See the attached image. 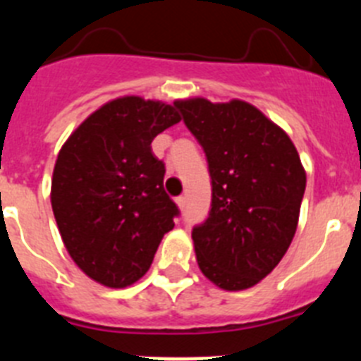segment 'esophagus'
Segmentation results:
<instances>
[{
	"mask_svg": "<svg viewBox=\"0 0 361 361\" xmlns=\"http://www.w3.org/2000/svg\"><path fill=\"white\" fill-rule=\"evenodd\" d=\"M175 202L178 204V208H186V197L184 195L177 197V199H175Z\"/></svg>",
	"mask_w": 361,
	"mask_h": 361,
	"instance_id": "34e87169",
	"label": "esophagus"
}]
</instances>
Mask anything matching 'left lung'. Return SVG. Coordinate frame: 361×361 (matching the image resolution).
Wrapping results in <instances>:
<instances>
[{
    "instance_id": "8db88e82",
    "label": "left lung",
    "mask_w": 361,
    "mask_h": 361,
    "mask_svg": "<svg viewBox=\"0 0 361 361\" xmlns=\"http://www.w3.org/2000/svg\"><path fill=\"white\" fill-rule=\"evenodd\" d=\"M208 161L212 206L191 231L200 271L219 288L258 283L288 251L305 171L288 133L244 101H177Z\"/></svg>"
}]
</instances>
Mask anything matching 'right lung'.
<instances>
[{
  "label": "right lung",
  "mask_w": 361,
  "mask_h": 361,
  "mask_svg": "<svg viewBox=\"0 0 361 361\" xmlns=\"http://www.w3.org/2000/svg\"><path fill=\"white\" fill-rule=\"evenodd\" d=\"M178 121L170 104L121 97L94 111L57 155L54 216L73 262L95 282H137L173 229L180 212L152 141Z\"/></svg>",
  "instance_id": "1"
}]
</instances>
